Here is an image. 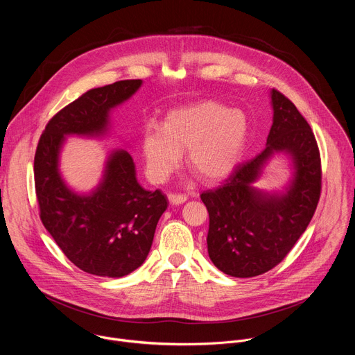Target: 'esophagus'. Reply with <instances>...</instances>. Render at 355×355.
<instances>
[{"label": "esophagus", "mask_w": 355, "mask_h": 355, "mask_svg": "<svg viewBox=\"0 0 355 355\" xmlns=\"http://www.w3.org/2000/svg\"><path fill=\"white\" fill-rule=\"evenodd\" d=\"M187 199H188V196L184 193H168V200L173 205H181Z\"/></svg>", "instance_id": "obj_1"}]
</instances>
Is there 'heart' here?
Returning <instances> with one entry per match:
<instances>
[{
	"label": "heart",
	"mask_w": 355,
	"mask_h": 355,
	"mask_svg": "<svg viewBox=\"0 0 355 355\" xmlns=\"http://www.w3.org/2000/svg\"><path fill=\"white\" fill-rule=\"evenodd\" d=\"M248 136L243 112L200 101L167 114L163 126L146 125L141 156L150 181L162 184L177 171L188 150V166L204 180L227 177L241 159Z\"/></svg>",
	"instance_id": "heart-1"
}]
</instances>
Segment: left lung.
Masks as SVG:
<instances>
[{
  "instance_id": "left-lung-1",
  "label": "left lung",
  "mask_w": 355,
  "mask_h": 355,
  "mask_svg": "<svg viewBox=\"0 0 355 355\" xmlns=\"http://www.w3.org/2000/svg\"><path fill=\"white\" fill-rule=\"evenodd\" d=\"M270 96L274 115L266 148L237 164L223 185L200 193L209 212V259L222 272L237 278L257 277L279 264L306 230L320 198L315 135L285 95L271 89ZM278 153L291 160L288 185L272 193L256 189L254 182Z\"/></svg>"
}]
</instances>
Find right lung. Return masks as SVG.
Here are the masks:
<instances>
[{
	"instance_id": "right-lung-1",
	"label": "right lung",
	"mask_w": 355,
	"mask_h": 355,
	"mask_svg": "<svg viewBox=\"0 0 355 355\" xmlns=\"http://www.w3.org/2000/svg\"><path fill=\"white\" fill-rule=\"evenodd\" d=\"M141 83L123 80L87 91L49 121L36 148L40 220L74 266L98 277L121 278L144 263L168 200L160 189L139 184L133 159L123 148L111 151L99 184L78 193L62 177V147L66 136H105L111 111Z\"/></svg>"
}]
</instances>
